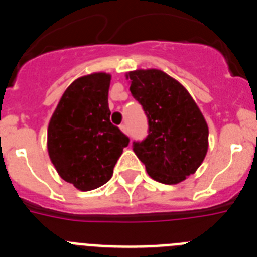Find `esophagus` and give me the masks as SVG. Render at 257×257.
Here are the masks:
<instances>
[{"instance_id": "obj_1", "label": "esophagus", "mask_w": 257, "mask_h": 257, "mask_svg": "<svg viewBox=\"0 0 257 257\" xmlns=\"http://www.w3.org/2000/svg\"><path fill=\"white\" fill-rule=\"evenodd\" d=\"M119 128H121V131H123L124 134H128V127H127L126 124H121V126H119Z\"/></svg>"}]
</instances>
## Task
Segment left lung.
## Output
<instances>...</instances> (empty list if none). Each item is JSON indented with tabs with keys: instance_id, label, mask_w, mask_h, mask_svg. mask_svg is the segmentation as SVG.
Masks as SVG:
<instances>
[{
	"instance_id": "1",
	"label": "left lung",
	"mask_w": 257,
	"mask_h": 257,
	"mask_svg": "<svg viewBox=\"0 0 257 257\" xmlns=\"http://www.w3.org/2000/svg\"><path fill=\"white\" fill-rule=\"evenodd\" d=\"M135 100L148 118V135L133 149L152 179L178 184L194 174L208 149V127L187 88L158 69L128 72Z\"/></svg>"
}]
</instances>
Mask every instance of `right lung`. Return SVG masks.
Here are the masks:
<instances>
[{
    "mask_svg": "<svg viewBox=\"0 0 257 257\" xmlns=\"http://www.w3.org/2000/svg\"><path fill=\"white\" fill-rule=\"evenodd\" d=\"M110 76L94 73L76 79L61 96L47 128L52 165L68 183L87 192L112 178L130 139L110 122Z\"/></svg>",
    "mask_w": 257,
    "mask_h": 257,
    "instance_id": "add662e5",
    "label": "right lung"
}]
</instances>
